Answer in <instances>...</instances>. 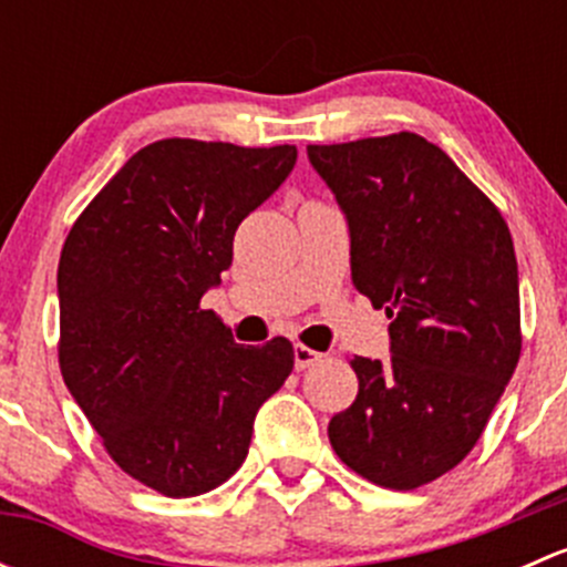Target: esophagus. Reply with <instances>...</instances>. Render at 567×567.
Returning a JSON list of instances; mask_svg holds the SVG:
<instances>
[{
  "instance_id": "1",
  "label": "esophagus",
  "mask_w": 567,
  "mask_h": 567,
  "mask_svg": "<svg viewBox=\"0 0 567 567\" xmlns=\"http://www.w3.org/2000/svg\"><path fill=\"white\" fill-rule=\"evenodd\" d=\"M293 359H296V370H307V368H312V364H318L320 359H323V353L312 351L310 346H301V342H296Z\"/></svg>"
}]
</instances>
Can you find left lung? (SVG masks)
<instances>
[{"label": "left lung", "mask_w": 567, "mask_h": 567, "mask_svg": "<svg viewBox=\"0 0 567 567\" xmlns=\"http://www.w3.org/2000/svg\"><path fill=\"white\" fill-rule=\"evenodd\" d=\"M351 233V279L384 307L392 359L353 357L331 416L346 466L411 491L472 453L522 357L513 238L499 208L425 136L307 145Z\"/></svg>", "instance_id": "8db88e82"}]
</instances>
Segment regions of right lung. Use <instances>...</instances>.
Wrapping results in <instances>:
<instances>
[{"label": "right lung", "mask_w": 567, "mask_h": 567, "mask_svg": "<svg viewBox=\"0 0 567 567\" xmlns=\"http://www.w3.org/2000/svg\"><path fill=\"white\" fill-rule=\"evenodd\" d=\"M296 164L293 145L158 140L95 194L56 268L60 370L112 461L173 499L225 483L293 346H238L199 299L238 225Z\"/></svg>", "instance_id": "1"}]
</instances>
